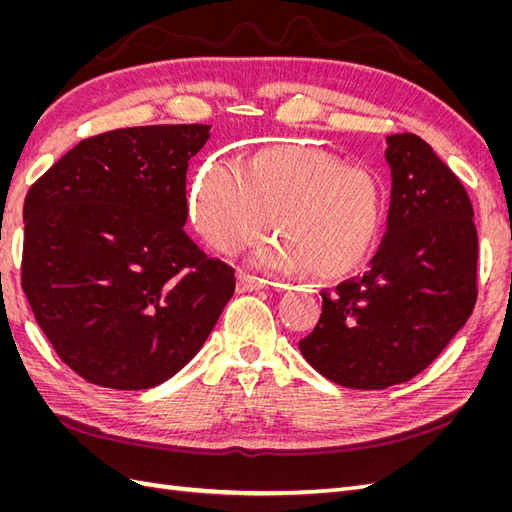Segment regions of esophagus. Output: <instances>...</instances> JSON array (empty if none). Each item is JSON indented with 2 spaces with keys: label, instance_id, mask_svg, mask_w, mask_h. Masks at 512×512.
<instances>
[{
  "label": "esophagus",
  "instance_id": "1",
  "mask_svg": "<svg viewBox=\"0 0 512 512\" xmlns=\"http://www.w3.org/2000/svg\"><path fill=\"white\" fill-rule=\"evenodd\" d=\"M237 288H239V292H252V290H260V288H265L269 282L267 280H262V277H258V275H250V273H239V277H237Z\"/></svg>",
  "mask_w": 512,
  "mask_h": 512
}]
</instances>
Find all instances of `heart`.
Returning a JSON list of instances; mask_svg holds the SVG:
<instances>
[{"label":"heart","instance_id":"b5f03b06","mask_svg":"<svg viewBox=\"0 0 512 512\" xmlns=\"http://www.w3.org/2000/svg\"><path fill=\"white\" fill-rule=\"evenodd\" d=\"M275 215L282 239L260 250V265L339 277L371 254L386 218V190L367 166H346L312 145H280L239 160H213L192 190V218L220 252L267 235Z\"/></svg>","mask_w":512,"mask_h":512}]
</instances>
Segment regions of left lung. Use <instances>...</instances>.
Wrapping results in <instances>:
<instances>
[{"label":"left lung","instance_id":"1","mask_svg":"<svg viewBox=\"0 0 512 512\" xmlns=\"http://www.w3.org/2000/svg\"><path fill=\"white\" fill-rule=\"evenodd\" d=\"M393 190L386 235L361 275L322 290L299 342L318 374L348 389H386L436 361L476 303L478 235L470 196L421 136L386 138Z\"/></svg>","mask_w":512,"mask_h":512}]
</instances>
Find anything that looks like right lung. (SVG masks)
<instances>
[{
  "label": "right lung",
  "mask_w": 512,
  "mask_h": 512,
  "mask_svg": "<svg viewBox=\"0 0 512 512\" xmlns=\"http://www.w3.org/2000/svg\"><path fill=\"white\" fill-rule=\"evenodd\" d=\"M211 126L89 136L29 188L21 286L57 356L91 384L158 386L205 344L235 269L185 235V173Z\"/></svg>",
  "instance_id": "1"
}]
</instances>
